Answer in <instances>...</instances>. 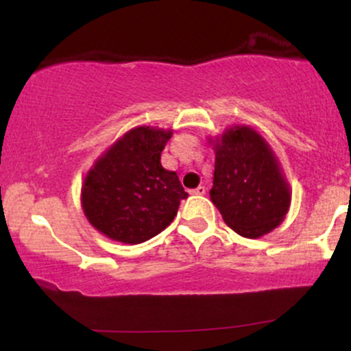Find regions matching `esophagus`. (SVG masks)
Instances as JSON below:
<instances>
[{"instance_id": "34e87169", "label": "esophagus", "mask_w": 351, "mask_h": 351, "mask_svg": "<svg viewBox=\"0 0 351 351\" xmlns=\"http://www.w3.org/2000/svg\"><path fill=\"white\" fill-rule=\"evenodd\" d=\"M191 193H193V195H199V196H203L204 193H206V188H204V186H198L196 189H191Z\"/></svg>"}]
</instances>
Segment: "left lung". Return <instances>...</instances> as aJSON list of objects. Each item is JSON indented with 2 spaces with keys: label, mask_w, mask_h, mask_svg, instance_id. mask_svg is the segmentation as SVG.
<instances>
[{
  "label": "left lung",
  "mask_w": 351,
  "mask_h": 351,
  "mask_svg": "<svg viewBox=\"0 0 351 351\" xmlns=\"http://www.w3.org/2000/svg\"><path fill=\"white\" fill-rule=\"evenodd\" d=\"M209 143L216 155L209 196L224 223L249 239L279 226L292 193L264 136L247 125H234Z\"/></svg>",
  "instance_id": "obj_1"
}]
</instances>
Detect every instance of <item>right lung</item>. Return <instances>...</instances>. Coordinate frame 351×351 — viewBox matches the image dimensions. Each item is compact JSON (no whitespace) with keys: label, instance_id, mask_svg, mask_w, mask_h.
<instances>
[{"label":"right lung","instance_id":"add662e5","mask_svg":"<svg viewBox=\"0 0 351 351\" xmlns=\"http://www.w3.org/2000/svg\"><path fill=\"white\" fill-rule=\"evenodd\" d=\"M171 130L132 128L95 160L84 178L80 204L87 221L108 239L140 244L170 226L188 198L178 175L162 167Z\"/></svg>","mask_w":351,"mask_h":351}]
</instances>
